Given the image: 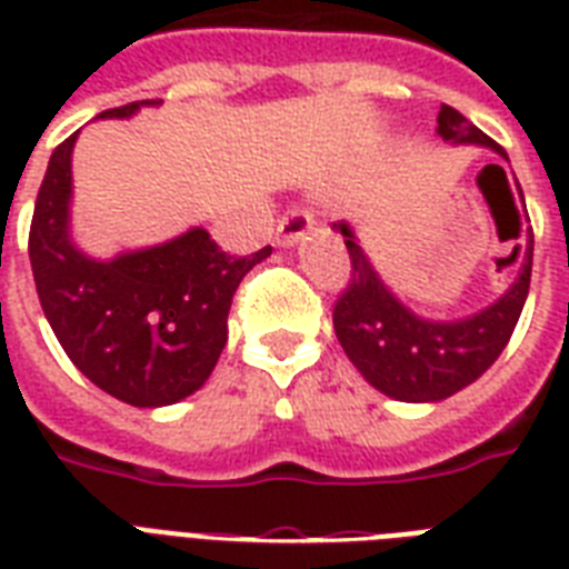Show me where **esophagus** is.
Segmentation results:
<instances>
[{
    "instance_id": "esophagus-1",
    "label": "esophagus",
    "mask_w": 569,
    "mask_h": 569,
    "mask_svg": "<svg viewBox=\"0 0 569 569\" xmlns=\"http://www.w3.org/2000/svg\"><path fill=\"white\" fill-rule=\"evenodd\" d=\"M312 230V218L301 209H292V212H286L280 221H277V244L280 248H295L298 241Z\"/></svg>"
}]
</instances>
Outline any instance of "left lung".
Masks as SVG:
<instances>
[{"label":"left lung","instance_id":"8db88e82","mask_svg":"<svg viewBox=\"0 0 569 569\" xmlns=\"http://www.w3.org/2000/svg\"><path fill=\"white\" fill-rule=\"evenodd\" d=\"M437 136L451 147H487L508 162L502 147L493 144L451 106L440 109ZM487 168H499V164H487ZM502 180L508 182L505 171ZM333 230L346 239L351 253V283L333 307V330L348 360L378 392L410 405H437L442 398L476 383L496 363L529 298L531 253H535L531 227L526 232L522 262L511 286L493 303H487L485 310L463 319H428L422 312L410 310L383 283V277L378 274V268L357 239L355 227L348 221H337Z\"/></svg>","mask_w":569,"mask_h":569}]
</instances>
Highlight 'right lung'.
<instances>
[{"mask_svg": "<svg viewBox=\"0 0 569 569\" xmlns=\"http://www.w3.org/2000/svg\"><path fill=\"white\" fill-rule=\"evenodd\" d=\"M159 100L97 114L127 120ZM56 147L40 182L29 259L40 307L84 378L132 407H168L203 387L227 346V312L250 268L271 257H227L203 227L159 244L93 257L73 236V147Z\"/></svg>", "mask_w": 569, "mask_h": 569, "instance_id": "add662e5", "label": "right lung"}]
</instances>
